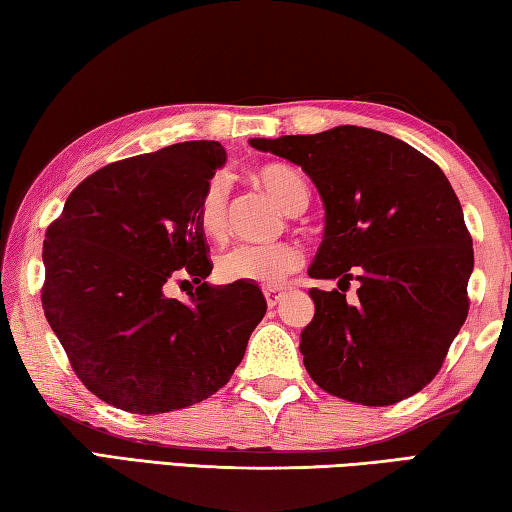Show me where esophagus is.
I'll list each match as a JSON object with an SVG mask.
<instances>
[{
	"label": "esophagus",
	"instance_id": "1",
	"mask_svg": "<svg viewBox=\"0 0 512 512\" xmlns=\"http://www.w3.org/2000/svg\"><path fill=\"white\" fill-rule=\"evenodd\" d=\"M282 296H284V293L280 291V289H266L264 291V298H266V305L268 307H277V305H280V300H282Z\"/></svg>",
	"mask_w": 512,
	"mask_h": 512
}]
</instances>
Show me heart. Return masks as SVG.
I'll return each mask as SVG.
<instances>
[{
    "label": "heart",
    "mask_w": 512,
    "mask_h": 512,
    "mask_svg": "<svg viewBox=\"0 0 512 512\" xmlns=\"http://www.w3.org/2000/svg\"><path fill=\"white\" fill-rule=\"evenodd\" d=\"M255 183L273 198L287 214H298L309 205V183L298 169L289 164L271 162L255 169ZM198 228L212 241H221L228 232V192L221 180H212L198 201L196 210ZM302 264L298 246L291 241H277V244H241L219 257L216 271L225 282H250L259 287H277L291 273H296Z\"/></svg>",
    "instance_id": "obj_1"
}]
</instances>
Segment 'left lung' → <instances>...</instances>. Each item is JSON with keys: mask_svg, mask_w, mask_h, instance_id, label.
I'll use <instances>...</instances> for the list:
<instances>
[{"mask_svg": "<svg viewBox=\"0 0 512 512\" xmlns=\"http://www.w3.org/2000/svg\"><path fill=\"white\" fill-rule=\"evenodd\" d=\"M302 167L325 203V239L309 277L314 320L300 352L325 393L388 406L422 391L463 327L474 268L461 203L436 162L393 135L336 126L250 140ZM358 296L344 300L349 282Z\"/></svg>", "mask_w": 512, "mask_h": 512, "instance_id": "obj_1", "label": "left lung"}]
</instances>
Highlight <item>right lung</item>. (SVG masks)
<instances>
[{
  "instance_id": "add662e5",
  "label": "right lung",
  "mask_w": 512,
  "mask_h": 512,
  "mask_svg": "<svg viewBox=\"0 0 512 512\" xmlns=\"http://www.w3.org/2000/svg\"><path fill=\"white\" fill-rule=\"evenodd\" d=\"M225 162L219 142H180L94 171L42 246V309L76 377L106 404L167 413L228 384L266 314L250 282L210 287L198 201ZM197 289L180 303L171 281Z\"/></svg>"
}]
</instances>
